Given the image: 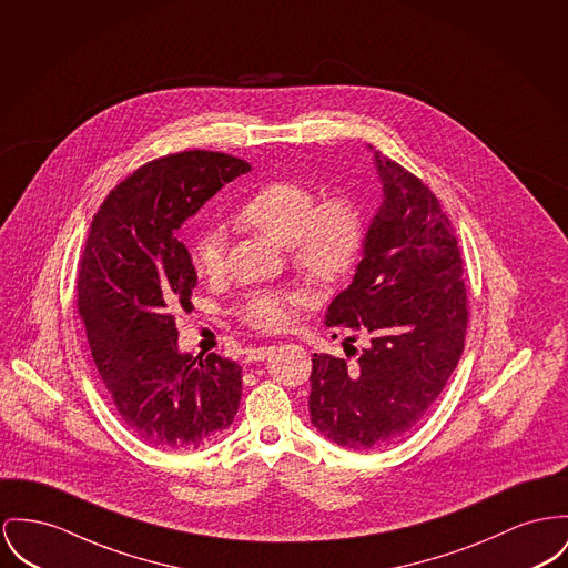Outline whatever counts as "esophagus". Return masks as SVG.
Here are the masks:
<instances>
[{"label": "esophagus", "instance_id": "1", "mask_svg": "<svg viewBox=\"0 0 568 568\" xmlns=\"http://www.w3.org/2000/svg\"><path fill=\"white\" fill-rule=\"evenodd\" d=\"M273 348H275V346H271V344L250 348V351H247V362H263V359L273 355Z\"/></svg>", "mask_w": 568, "mask_h": 568}]
</instances>
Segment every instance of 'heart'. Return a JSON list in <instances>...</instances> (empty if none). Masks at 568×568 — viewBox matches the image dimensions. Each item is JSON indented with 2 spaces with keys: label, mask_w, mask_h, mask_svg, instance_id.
Returning a JSON list of instances; mask_svg holds the SVG:
<instances>
[{
  "label": "heart",
  "mask_w": 568,
  "mask_h": 568,
  "mask_svg": "<svg viewBox=\"0 0 568 568\" xmlns=\"http://www.w3.org/2000/svg\"><path fill=\"white\" fill-rule=\"evenodd\" d=\"M316 191L300 181H271L250 193L234 213L236 224L263 232L288 250V261L314 288L342 282L366 245V220L348 195L318 202ZM191 263L202 277L224 271V236L204 230L191 245ZM305 305L300 291L256 288L236 305V316L258 332H284Z\"/></svg>",
  "instance_id": "heart-1"
}]
</instances>
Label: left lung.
Here are the masks:
<instances>
[{"mask_svg":"<svg viewBox=\"0 0 568 568\" xmlns=\"http://www.w3.org/2000/svg\"><path fill=\"white\" fill-rule=\"evenodd\" d=\"M383 206L366 234L353 284L325 325L368 344L346 357L312 355L310 419L332 442L371 450L407 437L444 392L469 321L463 258L437 195L375 152Z\"/></svg>","mask_w":568,"mask_h":568,"instance_id":"8db88e82","label":"left lung"}]
</instances>
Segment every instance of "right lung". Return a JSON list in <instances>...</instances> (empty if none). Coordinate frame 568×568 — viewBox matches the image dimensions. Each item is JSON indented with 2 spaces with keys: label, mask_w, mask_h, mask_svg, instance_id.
Listing matches in <instances>:
<instances>
[{
  "label": "right lung",
  "mask_w": 568,
  "mask_h": 568,
  "mask_svg": "<svg viewBox=\"0 0 568 568\" xmlns=\"http://www.w3.org/2000/svg\"><path fill=\"white\" fill-rule=\"evenodd\" d=\"M252 165L226 152L152 159L110 191L77 271V312L122 424L163 450H197L236 416L241 366L179 353L174 312L197 284L179 227Z\"/></svg>",
  "instance_id": "right-lung-1"
}]
</instances>
